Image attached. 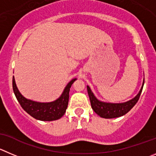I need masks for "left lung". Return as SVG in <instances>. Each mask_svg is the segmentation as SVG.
<instances>
[{"instance_id":"1","label":"left lung","mask_w":156,"mask_h":156,"mask_svg":"<svg viewBox=\"0 0 156 156\" xmlns=\"http://www.w3.org/2000/svg\"><path fill=\"white\" fill-rule=\"evenodd\" d=\"M143 85L144 82L139 93L133 99L130 100L127 102L119 103V104L105 103L98 101L91 92L89 87L87 86V89H88V94L89 96L90 101H91V108L94 112L98 115L100 117L104 118V119H114V118L120 117V116L126 115L135 106V105L139 101L142 88H143Z\"/></svg>"}]
</instances>
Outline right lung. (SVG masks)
Instances as JSON below:
<instances>
[{"mask_svg": "<svg viewBox=\"0 0 156 156\" xmlns=\"http://www.w3.org/2000/svg\"><path fill=\"white\" fill-rule=\"evenodd\" d=\"M75 80L76 78L68 83L60 98L49 103L33 101L23 97L16 86L14 77L12 80L13 91L22 108L30 116L41 121H55L61 119L65 115L68 105L70 88Z\"/></svg>", "mask_w": 156, "mask_h": 156, "instance_id": "1", "label": "right lung"}]
</instances>
